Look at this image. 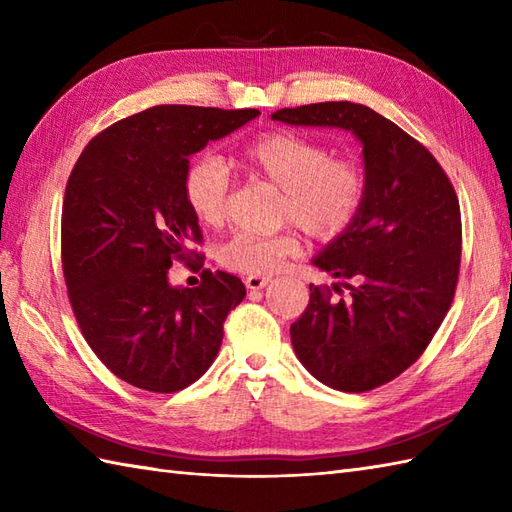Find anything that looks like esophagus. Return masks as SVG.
Instances as JSON below:
<instances>
[{"instance_id":"1","label":"esophagus","mask_w":512,"mask_h":512,"mask_svg":"<svg viewBox=\"0 0 512 512\" xmlns=\"http://www.w3.org/2000/svg\"><path fill=\"white\" fill-rule=\"evenodd\" d=\"M268 281L270 277H264V275H248L244 284L248 290H262L268 286Z\"/></svg>"}]
</instances>
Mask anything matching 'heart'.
<instances>
[{"label": "heart", "mask_w": 512, "mask_h": 512, "mask_svg": "<svg viewBox=\"0 0 512 512\" xmlns=\"http://www.w3.org/2000/svg\"><path fill=\"white\" fill-rule=\"evenodd\" d=\"M239 160L284 193V217L314 237H334L352 224L365 198V176L354 162L332 158L330 149L306 136L264 134L242 149ZM228 169L220 158L198 156L184 171L182 189L191 213L206 226L222 222ZM290 233H237L220 248L222 266L248 275H266L297 253Z\"/></svg>", "instance_id": "obj_1"}]
</instances>
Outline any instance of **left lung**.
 Returning a JSON list of instances; mask_svg holds the SVG:
<instances>
[{"label": "left lung", "instance_id": "1", "mask_svg": "<svg viewBox=\"0 0 512 512\" xmlns=\"http://www.w3.org/2000/svg\"><path fill=\"white\" fill-rule=\"evenodd\" d=\"M273 121L336 127L361 143L365 198L352 224L312 264L339 279L310 286L290 325L301 365L339 391L385 385L418 361L447 314L460 273V204L447 173L416 138L352 101L286 107Z\"/></svg>", "mask_w": 512, "mask_h": 512}]
</instances>
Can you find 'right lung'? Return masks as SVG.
Returning a JSON list of instances; mask_svg holds the SVG:
<instances>
[{"label":"right lung","instance_id":"add662e5","mask_svg":"<svg viewBox=\"0 0 512 512\" xmlns=\"http://www.w3.org/2000/svg\"><path fill=\"white\" fill-rule=\"evenodd\" d=\"M257 116L156 105L107 127L76 160L61 215L65 286L85 341L129 385L180 391L220 352L246 288L224 270H204L198 288L169 281L173 259H191L202 239L182 180L193 154Z\"/></svg>","mask_w":512,"mask_h":512}]
</instances>
